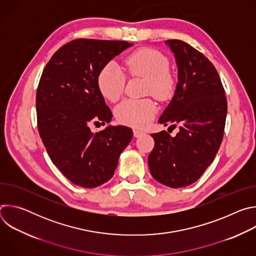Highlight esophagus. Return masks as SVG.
Returning <instances> with one entry per match:
<instances>
[{"instance_id": "34e87169", "label": "esophagus", "mask_w": 256, "mask_h": 256, "mask_svg": "<svg viewBox=\"0 0 256 256\" xmlns=\"http://www.w3.org/2000/svg\"><path fill=\"white\" fill-rule=\"evenodd\" d=\"M132 132H134V136L136 138H138V136H142V134H144V132H140V130H136V128H134Z\"/></svg>"}]
</instances>
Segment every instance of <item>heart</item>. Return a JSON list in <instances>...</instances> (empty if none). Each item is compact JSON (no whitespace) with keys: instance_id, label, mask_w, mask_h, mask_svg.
I'll list each match as a JSON object with an SVG mask.
<instances>
[{"instance_id":"obj_1","label":"heart","mask_w":256,"mask_h":256,"mask_svg":"<svg viewBox=\"0 0 256 256\" xmlns=\"http://www.w3.org/2000/svg\"><path fill=\"white\" fill-rule=\"evenodd\" d=\"M124 64L132 76L146 79V92L164 100L172 96L176 81L169 70L168 58L160 52L142 48L124 58ZM126 77L122 70L114 62L105 64L97 76V87L100 94L108 101H118L124 93ZM157 112L156 103L150 99H126L116 108L118 120L126 126L144 128Z\"/></svg>"}]
</instances>
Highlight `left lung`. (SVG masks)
I'll return each instance as SVG.
<instances>
[{"label":"left lung","instance_id":"left-lung-1","mask_svg":"<svg viewBox=\"0 0 256 256\" xmlns=\"http://www.w3.org/2000/svg\"><path fill=\"white\" fill-rule=\"evenodd\" d=\"M178 68L175 94L159 118L180 124L172 138L166 130L151 134L155 146L148 157L152 176L160 184L184 188L196 182L220 148L227 116V98L212 62L188 44L168 40Z\"/></svg>","mask_w":256,"mask_h":256}]
</instances>
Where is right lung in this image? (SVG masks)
Masks as SVG:
<instances>
[{
    "label": "right lung",
    "instance_id": "add662e5",
    "mask_svg": "<svg viewBox=\"0 0 256 256\" xmlns=\"http://www.w3.org/2000/svg\"><path fill=\"white\" fill-rule=\"evenodd\" d=\"M130 46L124 40H74L44 68L36 91L38 132L52 163L76 186L93 188L107 182L132 138L128 126H109L95 134L89 126L112 120L97 76Z\"/></svg>",
    "mask_w": 256,
    "mask_h": 256
}]
</instances>
